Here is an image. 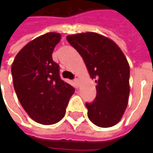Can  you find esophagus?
<instances>
[{
  "label": "esophagus",
  "mask_w": 153,
  "mask_h": 153,
  "mask_svg": "<svg viewBox=\"0 0 153 153\" xmlns=\"http://www.w3.org/2000/svg\"><path fill=\"white\" fill-rule=\"evenodd\" d=\"M74 83H75V84H76V86H77V87H78V86H79V79H77V78H75V79H74Z\"/></svg>",
  "instance_id": "esophagus-1"
}]
</instances>
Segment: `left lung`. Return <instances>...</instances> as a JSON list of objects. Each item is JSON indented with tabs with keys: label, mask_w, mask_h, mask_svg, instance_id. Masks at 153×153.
Returning <instances> with one entry per match:
<instances>
[{
	"label": "left lung",
	"mask_w": 153,
	"mask_h": 153,
	"mask_svg": "<svg viewBox=\"0 0 153 153\" xmlns=\"http://www.w3.org/2000/svg\"><path fill=\"white\" fill-rule=\"evenodd\" d=\"M97 82V97L86 103L88 117L100 128H110L121 119L128 103L129 65L119 46L97 33H83L66 37Z\"/></svg>",
	"instance_id": "8db88e82"
}]
</instances>
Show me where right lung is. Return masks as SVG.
<instances>
[{"label": "right lung", "mask_w": 153, "mask_h": 153, "mask_svg": "<svg viewBox=\"0 0 153 153\" xmlns=\"http://www.w3.org/2000/svg\"><path fill=\"white\" fill-rule=\"evenodd\" d=\"M60 39L57 33L37 37L17 53L11 66L21 105L33 120L43 125L55 124L64 118L74 93V88L61 79L59 65L52 59Z\"/></svg>", "instance_id": "add662e5"}]
</instances>
